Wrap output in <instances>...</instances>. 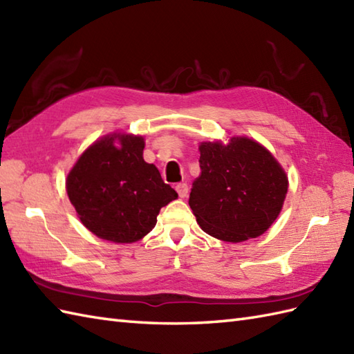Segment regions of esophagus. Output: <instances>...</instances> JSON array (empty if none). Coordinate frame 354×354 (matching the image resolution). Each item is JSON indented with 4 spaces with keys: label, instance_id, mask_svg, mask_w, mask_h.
<instances>
[{
    "label": "esophagus",
    "instance_id": "34e87169",
    "mask_svg": "<svg viewBox=\"0 0 354 354\" xmlns=\"http://www.w3.org/2000/svg\"><path fill=\"white\" fill-rule=\"evenodd\" d=\"M175 188H176V192H178V194H179V197H185V196H187V193H188V185H187L185 183L178 184Z\"/></svg>",
    "mask_w": 354,
    "mask_h": 354
}]
</instances>
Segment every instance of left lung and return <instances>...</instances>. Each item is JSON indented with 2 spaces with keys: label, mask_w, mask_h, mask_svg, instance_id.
Wrapping results in <instances>:
<instances>
[{
  "label": "left lung",
  "mask_w": 354,
  "mask_h": 354,
  "mask_svg": "<svg viewBox=\"0 0 354 354\" xmlns=\"http://www.w3.org/2000/svg\"><path fill=\"white\" fill-rule=\"evenodd\" d=\"M201 176L188 205L205 232L240 243L257 238L273 225L282 209L288 178L264 146L245 137L229 145L202 143Z\"/></svg>",
  "instance_id": "1"
}]
</instances>
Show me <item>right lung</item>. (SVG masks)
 <instances>
[{
  "label": "right lung",
  "mask_w": 354,
  "mask_h": 354,
  "mask_svg": "<svg viewBox=\"0 0 354 354\" xmlns=\"http://www.w3.org/2000/svg\"><path fill=\"white\" fill-rule=\"evenodd\" d=\"M143 149L142 137L106 136L68 175L66 190L81 223L102 240L138 241L157 225L160 209L178 197L158 169L143 160Z\"/></svg>",
  "instance_id": "add662e5"
}]
</instances>
